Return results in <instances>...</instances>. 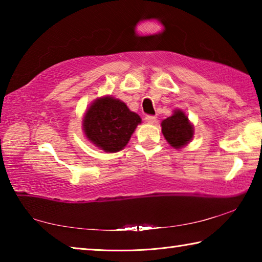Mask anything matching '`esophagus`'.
Listing matches in <instances>:
<instances>
[{"label": "esophagus", "instance_id": "34e87169", "mask_svg": "<svg viewBox=\"0 0 262 262\" xmlns=\"http://www.w3.org/2000/svg\"><path fill=\"white\" fill-rule=\"evenodd\" d=\"M145 121H147L149 125H154V123H156L157 119L156 117H152V115H147V117H145Z\"/></svg>", "mask_w": 262, "mask_h": 262}]
</instances>
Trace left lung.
I'll list each match as a JSON object with an SVG mask.
<instances>
[{"label":"left lung","instance_id":"left-lung-1","mask_svg":"<svg viewBox=\"0 0 262 262\" xmlns=\"http://www.w3.org/2000/svg\"><path fill=\"white\" fill-rule=\"evenodd\" d=\"M161 126L167 143L177 150L183 149L193 140L194 126L183 110H174L171 117L164 119Z\"/></svg>","mask_w":262,"mask_h":262}]
</instances>
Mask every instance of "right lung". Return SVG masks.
Listing matches in <instances>:
<instances>
[{
  "instance_id": "1",
  "label": "right lung",
  "mask_w": 262,
  "mask_h": 262,
  "mask_svg": "<svg viewBox=\"0 0 262 262\" xmlns=\"http://www.w3.org/2000/svg\"><path fill=\"white\" fill-rule=\"evenodd\" d=\"M142 122L139 114L120 99L103 96L86 108L82 129L86 139L105 152H118L126 147L133 133Z\"/></svg>"
}]
</instances>
